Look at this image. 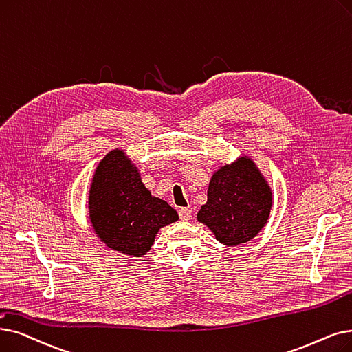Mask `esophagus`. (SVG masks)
<instances>
[{
  "label": "esophagus",
  "instance_id": "esophagus-1",
  "mask_svg": "<svg viewBox=\"0 0 352 352\" xmlns=\"http://www.w3.org/2000/svg\"><path fill=\"white\" fill-rule=\"evenodd\" d=\"M191 214H192V211L187 207H182V208L178 210V216L182 221H188L191 219Z\"/></svg>",
  "mask_w": 352,
  "mask_h": 352
}]
</instances>
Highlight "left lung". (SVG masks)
I'll list each match as a JSON object with an SVG mask.
<instances>
[{
  "instance_id": "8db88e82",
  "label": "left lung",
  "mask_w": 352,
  "mask_h": 352,
  "mask_svg": "<svg viewBox=\"0 0 352 352\" xmlns=\"http://www.w3.org/2000/svg\"><path fill=\"white\" fill-rule=\"evenodd\" d=\"M270 187L249 157L214 173L207 203L198 211L204 223L226 246H237L258 234L269 220Z\"/></svg>"
}]
</instances>
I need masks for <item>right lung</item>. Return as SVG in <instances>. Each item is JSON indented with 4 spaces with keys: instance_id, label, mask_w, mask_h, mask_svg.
I'll list each match as a JSON object with an SVG mask.
<instances>
[{
    "instance_id": "1",
    "label": "right lung",
    "mask_w": 352,
    "mask_h": 352,
    "mask_svg": "<svg viewBox=\"0 0 352 352\" xmlns=\"http://www.w3.org/2000/svg\"><path fill=\"white\" fill-rule=\"evenodd\" d=\"M89 216L98 237L124 254L141 257L177 211L152 197L124 151L115 149L96 168L89 191Z\"/></svg>"
}]
</instances>
